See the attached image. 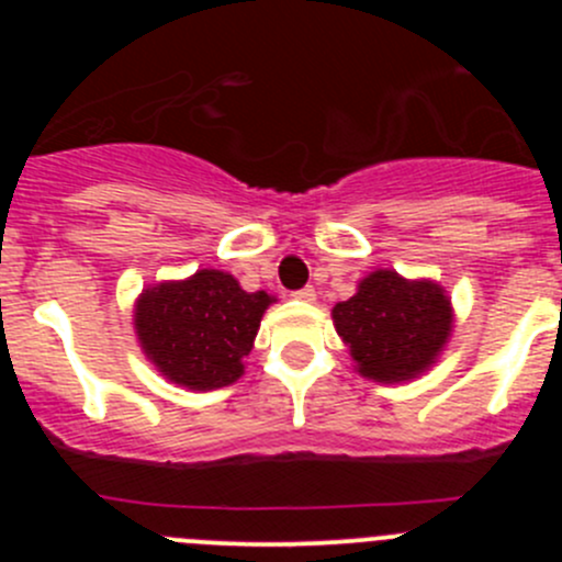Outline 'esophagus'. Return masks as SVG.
Listing matches in <instances>:
<instances>
[{"mask_svg":"<svg viewBox=\"0 0 562 562\" xmlns=\"http://www.w3.org/2000/svg\"><path fill=\"white\" fill-rule=\"evenodd\" d=\"M293 296L302 299V302H315V288L313 285H304V288H299V291L293 293Z\"/></svg>","mask_w":562,"mask_h":562,"instance_id":"obj_1","label":"esophagus"}]
</instances>
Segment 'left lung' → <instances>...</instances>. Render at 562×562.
Here are the masks:
<instances>
[{
	"label": "left lung",
	"mask_w": 562,
	"mask_h": 562,
	"mask_svg": "<svg viewBox=\"0 0 562 562\" xmlns=\"http://www.w3.org/2000/svg\"><path fill=\"white\" fill-rule=\"evenodd\" d=\"M331 315L361 375L383 383L427 370L451 331V307L440 285L407 282L383 269L361 280L359 293Z\"/></svg>",
	"instance_id": "8db88e82"
}]
</instances>
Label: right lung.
I'll return each mask as SVG.
<instances>
[{"mask_svg": "<svg viewBox=\"0 0 562 562\" xmlns=\"http://www.w3.org/2000/svg\"><path fill=\"white\" fill-rule=\"evenodd\" d=\"M269 293L241 291L217 269L162 282L140 296L135 328L157 370L187 389H220L245 372Z\"/></svg>", "mask_w": 562, "mask_h": 562, "instance_id": "1", "label": "right lung"}]
</instances>
